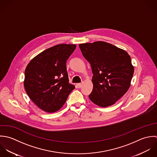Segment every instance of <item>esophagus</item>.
I'll return each mask as SVG.
<instances>
[{
	"mask_svg": "<svg viewBox=\"0 0 157 157\" xmlns=\"http://www.w3.org/2000/svg\"><path fill=\"white\" fill-rule=\"evenodd\" d=\"M82 83H78V84H76V87H77L78 88H79V89L81 88V87H82Z\"/></svg>",
	"mask_w": 157,
	"mask_h": 157,
	"instance_id": "1",
	"label": "esophagus"
}]
</instances>
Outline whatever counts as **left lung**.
Instances as JSON below:
<instances>
[{
	"mask_svg": "<svg viewBox=\"0 0 157 157\" xmlns=\"http://www.w3.org/2000/svg\"><path fill=\"white\" fill-rule=\"evenodd\" d=\"M79 47L94 74L90 99L102 107L114 104L130 86L134 67L130 55L123 49L103 41L80 44Z\"/></svg>",
	"mask_w": 157,
	"mask_h": 157,
	"instance_id": "1",
	"label": "left lung"
}]
</instances>
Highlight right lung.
Here are the masks:
<instances>
[{"label": "right lung", "mask_w": 157, "mask_h": 157, "mask_svg": "<svg viewBox=\"0 0 157 157\" xmlns=\"http://www.w3.org/2000/svg\"><path fill=\"white\" fill-rule=\"evenodd\" d=\"M75 44H58L38 54L28 63L24 86L30 99L48 113L59 110L75 86L69 84L66 62Z\"/></svg>", "instance_id": "right-lung-1"}]
</instances>
